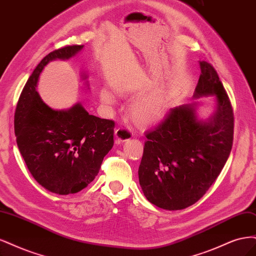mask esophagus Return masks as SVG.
<instances>
[{"mask_svg": "<svg viewBox=\"0 0 256 256\" xmlns=\"http://www.w3.org/2000/svg\"><path fill=\"white\" fill-rule=\"evenodd\" d=\"M132 137H133V133H132V132L126 128L120 126L114 130V142L116 144L126 142V140L130 139Z\"/></svg>", "mask_w": 256, "mask_h": 256, "instance_id": "obj_1", "label": "esophagus"}]
</instances>
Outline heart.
<instances>
[{
  "mask_svg": "<svg viewBox=\"0 0 256 256\" xmlns=\"http://www.w3.org/2000/svg\"><path fill=\"white\" fill-rule=\"evenodd\" d=\"M101 101L105 104H114V98L107 89L100 92ZM170 103V96L167 92H158L138 98L130 105L128 114L139 126H150L166 116Z\"/></svg>",
  "mask_w": 256,
  "mask_h": 256,
  "instance_id": "heart-1",
  "label": "heart"
}]
</instances>
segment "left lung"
I'll return each mask as SVG.
<instances>
[{"label":"left lung","instance_id":"left-lung-1","mask_svg":"<svg viewBox=\"0 0 256 256\" xmlns=\"http://www.w3.org/2000/svg\"><path fill=\"white\" fill-rule=\"evenodd\" d=\"M201 74L194 98H216L208 120L196 116L198 103L171 108L146 140L138 176L149 202L167 210L194 204L215 182L232 150L234 114L216 70L199 62Z\"/></svg>","mask_w":256,"mask_h":256}]
</instances>
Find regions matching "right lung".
I'll return each mask as SVG.
<instances>
[{
  "label": "right lung",
  "mask_w": 256,
  "mask_h": 256,
  "mask_svg": "<svg viewBox=\"0 0 256 256\" xmlns=\"http://www.w3.org/2000/svg\"><path fill=\"white\" fill-rule=\"evenodd\" d=\"M83 46H67L48 54L28 78L14 112V134L24 162L32 178L57 194H76L87 187L114 146L112 120L89 114L80 103L69 110H53L36 90L48 62L69 60Z\"/></svg>",
  "instance_id": "add662e5"
}]
</instances>
